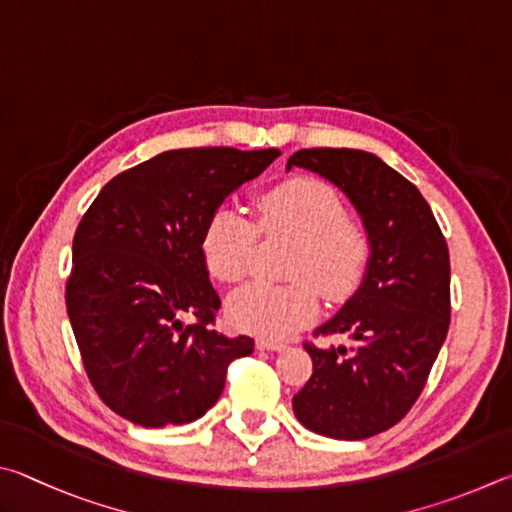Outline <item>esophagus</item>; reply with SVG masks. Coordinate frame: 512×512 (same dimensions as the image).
Here are the masks:
<instances>
[{
	"mask_svg": "<svg viewBox=\"0 0 512 512\" xmlns=\"http://www.w3.org/2000/svg\"><path fill=\"white\" fill-rule=\"evenodd\" d=\"M256 346L261 348V351H283L285 344L283 342H276V339H256Z\"/></svg>",
	"mask_w": 512,
	"mask_h": 512,
	"instance_id": "obj_1",
	"label": "esophagus"
}]
</instances>
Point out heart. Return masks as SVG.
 I'll return each mask as SVG.
<instances>
[{
	"instance_id": "1",
	"label": "heart",
	"mask_w": 512,
	"mask_h": 512,
	"mask_svg": "<svg viewBox=\"0 0 512 512\" xmlns=\"http://www.w3.org/2000/svg\"><path fill=\"white\" fill-rule=\"evenodd\" d=\"M258 227L233 209H218L202 236V256L222 283H240L254 272L261 228L267 238L297 240L288 276L294 283H254L227 303L231 326L261 337H285L315 319L317 290L342 301L362 283L369 238L348 220L342 197L317 177H294L256 200Z\"/></svg>"
}]
</instances>
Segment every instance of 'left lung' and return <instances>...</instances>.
<instances>
[{"instance_id":"1","label":"left lung","mask_w":512,"mask_h":512,"mask_svg":"<svg viewBox=\"0 0 512 512\" xmlns=\"http://www.w3.org/2000/svg\"><path fill=\"white\" fill-rule=\"evenodd\" d=\"M292 166L342 188L371 245L362 285L317 328L353 346L306 342L315 371L292 409L310 432L362 441L400 423L425 389L450 328V251L418 188L371 152L303 148Z\"/></svg>"}]
</instances>
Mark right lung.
<instances>
[{"mask_svg":"<svg viewBox=\"0 0 512 512\" xmlns=\"http://www.w3.org/2000/svg\"><path fill=\"white\" fill-rule=\"evenodd\" d=\"M279 155L161 152L110 179L83 215L67 312L87 378L114 414L141 427L193 423L218 402L227 366L254 351L251 337L213 330L220 297L202 236L224 197Z\"/></svg>","mask_w":512,"mask_h":512,"instance_id":"obj_1","label":"right lung"}]
</instances>
